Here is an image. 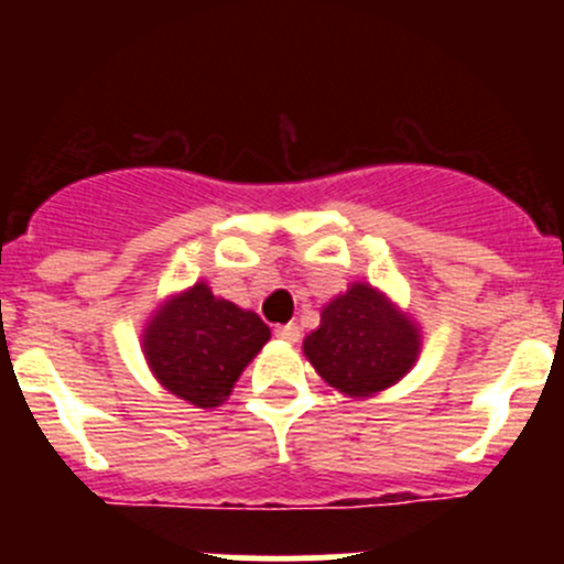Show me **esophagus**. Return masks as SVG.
Returning <instances> with one entry per match:
<instances>
[{"mask_svg":"<svg viewBox=\"0 0 564 564\" xmlns=\"http://www.w3.org/2000/svg\"><path fill=\"white\" fill-rule=\"evenodd\" d=\"M275 335L281 340H286V344H297L300 327H297V324H281V327H275Z\"/></svg>","mask_w":564,"mask_h":564,"instance_id":"34e87169","label":"esophagus"}]
</instances>
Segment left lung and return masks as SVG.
<instances>
[{"instance_id": "1", "label": "left lung", "mask_w": 564, "mask_h": 564, "mask_svg": "<svg viewBox=\"0 0 564 564\" xmlns=\"http://www.w3.org/2000/svg\"><path fill=\"white\" fill-rule=\"evenodd\" d=\"M303 351L329 388L368 398L406 377L420 355V327L371 283H351L324 305Z\"/></svg>"}]
</instances>
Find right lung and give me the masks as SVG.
Instances as JSON below:
<instances>
[{
	"label": "right lung",
	"instance_id": "1",
	"mask_svg": "<svg viewBox=\"0 0 564 564\" xmlns=\"http://www.w3.org/2000/svg\"><path fill=\"white\" fill-rule=\"evenodd\" d=\"M267 340L270 327L253 311L215 297L204 281L169 297L141 335L158 382L198 409L220 406Z\"/></svg>",
	"mask_w": 564,
	"mask_h": 564
}]
</instances>
